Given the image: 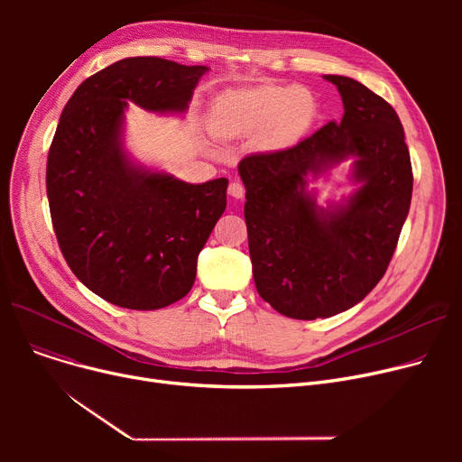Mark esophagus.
I'll list each match as a JSON object with an SVG mask.
<instances>
[{
	"label": "esophagus",
	"instance_id": "34e87169",
	"mask_svg": "<svg viewBox=\"0 0 462 462\" xmlns=\"http://www.w3.org/2000/svg\"><path fill=\"white\" fill-rule=\"evenodd\" d=\"M228 194H230V197H234V199H244V197H245V187H244V183L232 181V183L228 185Z\"/></svg>",
	"mask_w": 462,
	"mask_h": 462
}]
</instances>
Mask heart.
Wrapping results in <instances>:
<instances>
[{"mask_svg": "<svg viewBox=\"0 0 462 462\" xmlns=\"http://www.w3.org/2000/svg\"><path fill=\"white\" fill-rule=\"evenodd\" d=\"M317 101L305 88L258 86L232 89L218 97L211 127L223 138L262 134L270 150H282L296 143L310 127Z\"/></svg>", "mask_w": 462, "mask_h": 462, "instance_id": "1", "label": "heart"}]
</instances>
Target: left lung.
Here are the masks:
<instances>
[{"instance_id": "8db88e82", "label": "left lung", "mask_w": 462, "mask_h": 462, "mask_svg": "<svg viewBox=\"0 0 462 462\" xmlns=\"http://www.w3.org/2000/svg\"><path fill=\"white\" fill-rule=\"evenodd\" d=\"M343 119L294 148L241 159L258 294L296 320L329 319L365 298L395 253L411 200V164L393 106L354 79L326 75ZM353 159L348 199L316 204L308 178Z\"/></svg>"}]
</instances>
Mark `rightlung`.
I'll list each match as a JSON object with an SVG mask.
<instances>
[{"label":"right lung","mask_w":462,"mask_h":462,"mask_svg":"<svg viewBox=\"0 0 462 462\" xmlns=\"http://www.w3.org/2000/svg\"><path fill=\"white\" fill-rule=\"evenodd\" d=\"M208 70L125 58L84 80L61 112L46 162L54 232L72 273L112 305L155 310L185 298L226 209V178L187 183L124 148L129 103L183 114Z\"/></svg>","instance_id":"obj_1"}]
</instances>
